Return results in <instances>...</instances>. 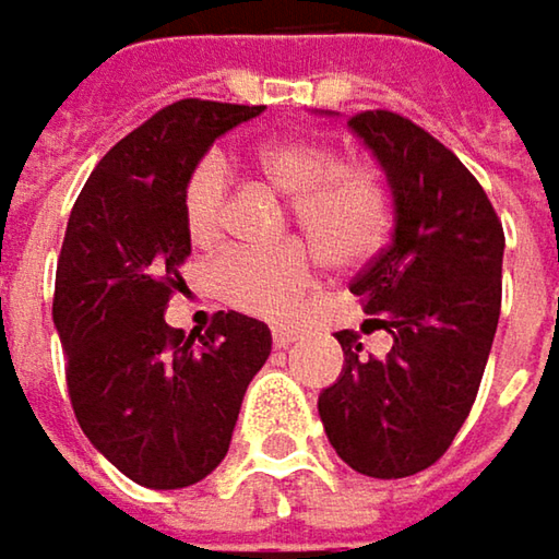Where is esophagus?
<instances>
[{"mask_svg":"<svg viewBox=\"0 0 559 559\" xmlns=\"http://www.w3.org/2000/svg\"><path fill=\"white\" fill-rule=\"evenodd\" d=\"M300 338V332L294 330V326H275L272 330V342H275V348H287L290 342H297Z\"/></svg>","mask_w":559,"mask_h":559,"instance_id":"esophagus-1","label":"esophagus"}]
</instances>
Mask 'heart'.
Returning a JSON list of instances; mask_svg holds the SVG:
<instances>
[{
    "label": "heart",
    "mask_w": 559,
    "mask_h": 559,
    "mask_svg": "<svg viewBox=\"0 0 559 559\" xmlns=\"http://www.w3.org/2000/svg\"><path fill=\"white\" fill-rule=\"evenodd\" d=\"M262 173L294 194V217L330 265H352L381 242L386 224L381 185L368 173L342 169L338 153L320 140H275L259 150ZM229 166L207 153L185 181V227L194 242H214L224 229ZM217 294L255 317H290L313 287V255L300 242L275 249H227L214 262Z\"/></svg>",
    "instance_id": "b5f03b06"
}]
</instances>
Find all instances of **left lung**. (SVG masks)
I'll return each mask as SVG.
<instances>
[{
    "label": "left lung",
    "mask_w": 559,
    "mask_h": 559,
    "mask_svg": "<svg viewBox=\"0 0 559 559\" xmlns=\"http://www.w3.org/2000/svg\"><path fill=\"white\" fill-rule=\"evenodd\" d=\"M348 130L371 150L393 198V239L352 281L393 345L361 355L335 332L345 365L320 393L335 454L358 474L400 480L431 467L464 426L502 304V224L467 166L393 111H361Z\"/></svg>",
    "instance_id": "obj_1"
}]
</instances>
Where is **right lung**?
Listing matches in <instances>:
<instances>
[{"instance_id":"obj_1","label":"right lung","mask_w":559,"mask_h":559,"mask_svg":"<svg viewBox=\"0 0 559 559\" xmlns=\"http://www.w3.org/2000/svg\"><path fill=\"white\" fill-rule=\"evenodd\" d=\"M262 105L185 98L115 143L79 191L53 290L79 426L124 477L150 489L204 480L229 451L272 330L217 313L204 335L163 317L191 252L185 181L217 136Z\"/></svg>"}]
</instances>
